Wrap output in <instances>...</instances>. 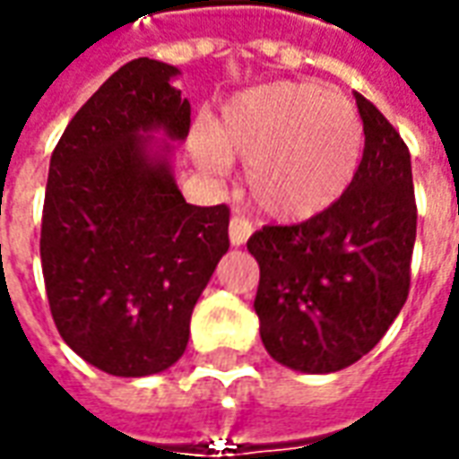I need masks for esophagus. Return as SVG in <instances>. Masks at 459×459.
Segmentation results:
<instances>
[{
  "label": "esophagus",
  "mask_w": 459,
  "mask_h": 459,
  "mask_svg": "<svg viewBox=\"0 0 459 459\" xmlns=\"http://www.w3.org/2000/svg\"><path fill=\"white\" fill-rule=\"evenodd\" d=\"M252 235V224L247 220H242V217H232L230 220V242L239 247V245H245Z\"/></svg>",
  "instance_id": "1"
}]
</instances>
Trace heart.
<instances>
[{"label": "heart", "mask_w": 459, "mask_h": 459, "mask_svg": "<svg viewBox=\"0 0 459 459\" xmlns=\"http://www.w3.org/2000/svg\"><path fill=\"white\" fill-rule=\"evenodd\" d=\"M362 122L355 107L309 82H272L239 91L220 122H199L192 160L220 177L232 160L247 164L245 189L274 222H305L332 210L362 162Z\"/></svg>", "instance_id": "b5f03b06"}]
</instances>
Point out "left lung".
I'll return each mask as SVG.
<instances>
[{
  "label": "left lung",
  "instance_id": "1",
  "mask_svg": "<svg viewBox=\"0 0 459 459\" xmlns=\"http://www.w3.org/2000/svg\"><path fill=\"white\" fill-rule=\"evenodd\" d=\"M365 152L332 210L249 237L260 264L255 312L280 365L327 375L355 365L390 330L410 292L417 235L412 162L403 137L362 94Z\"/></svg>",
  "mask_w": 459,
  "mask_h": 459
}]
</instances>
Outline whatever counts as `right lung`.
<instances>
[{"instance_id":"1","label":"right lung","mask_w":459,"mask_h":459,"mask_svg":"<svg viewBox=\"0 0 459 459\" xmlns=\"http://www.w3.org/2000/svg\"><path fill=\"white\" fill-rule=\"evenodd\" d=\"M177 77L147 56L119 66L49 162V309L62 340L115 377L157 375L185 355L192 309L230 249V210L189 204L177 187L172 142L187 139L192 115Z\"/></svg>"}]
</instances>
